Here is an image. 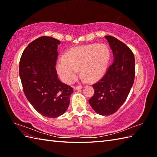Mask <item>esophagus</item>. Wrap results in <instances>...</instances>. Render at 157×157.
<instances>
[{"instance_id": "obj_1", "label": "esophagus", "mask_w": 157, "mask_h": 157, "mask_svg": "<svg viewBox=\"0 0 157 157\" xmlns=\"http://www.w3.org/2000/svg\"><path fill=\"white\" fill-rule=\"evenodd\" d=\"M82 86H74V90H79V89H82Z\"/></svg>"}]
</instances>
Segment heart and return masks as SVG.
<instances>
[{
    "label": "heart",
    "instance_id": "b5f03b06",
    "mask_svg": "<svg viewBox=\"0 0 157 157\" xmlns=\"http://www.w3.org/2000/svg\"><path fill=\"white\" fill-rule=\"evenodd\" d=\"M110 52L104 44H90L75 47L67 52L65 57L57 61V71L61 79L71 83L77 78L79 69L84 79L96 82L106 71Z\"/></svg>",
    "mask_w": 157,
    "mask_h": 157
}]
</instances>
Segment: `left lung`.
Instances as JSON below:
<instances>
[{
  "label": "left lung",
  "mask_w": 157,
  "mask_h": 157,
  "mask_svg": "<svg viewBox=\"0 0 157 157\" xmlns=\"http://www.w3.org/2000/svg\"><path fill=\"white\" fill-rule=\"evenodd\" d=\"M114 61L103 78L92 85L94 96L89 103L94 111L102 116L113 114L126 101L135 76V60L126 44L112 36H105Z\"/></svg>",
  "instance_id": "8db88e82"
}]
</instances>
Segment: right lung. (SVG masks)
Returning <instances> with one entry per match:
<instances>
[{
	"label": "right lung",
	"mask_w": 157,
	"mask_h": 157,
	"mask_svg": "<svg viewBox=\"0 0 157 157\" xmlns=\"http://www.w3.org/2000/svg\"><path fill=\"white\" fill-rule=\"evenodd\" d=\"M59 40L42 36L29 43L19 62L25 95L39 114L56 118L67 110L73 88L58 79L56 65Z\"/></svg>",
	"instance_id": "right-lung-1"
}]
</instances>
